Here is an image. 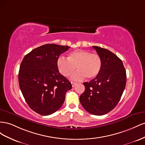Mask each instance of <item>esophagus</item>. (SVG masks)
<instances>
[{
    "label": "esophagus",
    "instance_id": "esophagus-1",
    "mask_svg": "<svg viewBox=\"0 0 145 145\" xmlns=\"http://www.w3.org/2000/svg\"><path fill=\"white\" fill-rule=\"evenodd\" d=\"M71 84H72V87L73 88V87H75V86L76 85V82H71Z\"/></svg>",
    "mask_w": 145,
    "mask_h": 145
}]
</instances>
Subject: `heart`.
<instances>
[{"label":"heart","instance_id":"obj_1","mask_svg":"<svg viewBox=\"0 0 145 145\" xmlns=\"http://www.w3.org/2000/svg\"><path fill=\"white\" fill-rule=\"evenodd\" d=\"M101 59L97 53H91L84 50H78L69 53L67 58L61 56L57 60V67L61 75L70 77L75 71L76 67L78 70L72 76V79L76 81L92 80L97 77L101 69Z\"/></svg>","mask_w":145,"mask_h":145}]
</instances>
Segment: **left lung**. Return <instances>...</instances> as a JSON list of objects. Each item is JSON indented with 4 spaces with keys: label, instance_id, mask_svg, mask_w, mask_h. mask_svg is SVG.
Returning a JSON list of instances; mask_svg holds the SVG:
<instances>
[{
    "label": "left lung",
    "instance_id": "obj_1",
    "mask_svg": "<svg viewBox=\"0 0 145 145\" xmlns=\"http://www.w3.org/2000/svg\"><path fill=\"white\" fill-rule=\"evenodd\" d=\"M101 59L98 76L84 82V92L80 97L81 105L90 114L103 115L109 112L120 100L126 83V73L122 61L114 53L93 46Z\"/></svg>",
    "mask_w": 145,
    "mask_h": 145
}]
</instances>
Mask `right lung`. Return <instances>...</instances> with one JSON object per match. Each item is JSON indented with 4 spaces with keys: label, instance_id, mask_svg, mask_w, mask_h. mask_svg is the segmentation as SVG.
Masks as SVG:
<instances>
[{
    "label": "right lung",
    "instance_id": "add662e5",
    "mask_svg": "<svg viewBox=\"0 0 145 145\" xmlns=\"http://www.w3.org/2000/svg\"><path fill=\"white\" fill-rule=\"evenodd\" d=\"M70 47L45 44L25 56L20 65L19 84L30 108L40 115H48L63 105L65 93L72 88L59 73L57 60Z\"/></svg>",
    "mask_w": 145,
    "mask_h": 145
}]
</instances>
